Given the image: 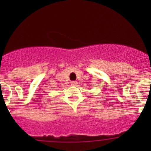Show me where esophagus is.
I'll list each match as a JSON object with an SVG mask.
<instances>
[{
    "mask_svg": "<svg viewBox=\"0 0 151 151\" xmlns=\"http://www.w3.org/2000/svg\"><path fill=\"white\" fill-rule=\"evenodd\" d=\"M77 84H78V82H75V81H73V82H71V85H73V86H76V85H77Z\"/></svg>",
    "mask_w": 151,
    "mask_h": 151,
    "instance_id": "esophagus-1",
    "label": "esophagus"
}]
</instances>
